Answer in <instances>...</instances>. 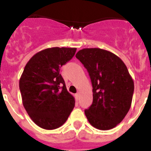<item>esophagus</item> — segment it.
<instances>
[{
    "label": "esophagus",
    "mask_w": 151,
    "mask_h": 151,
    "mask_svg": "<svg viewBox=\"0 0 151 151\" xmlns=\"http://www.w3.org/2000/svg\"><path fill=\"white\" fill-rule=\"evenodd\" d=\"M76 99L77 100V101H78V100H79V98H80V94H79V93H77L76 94Z\"/></svg>",
    "instance_id": "obj_1"
}]
</instances>
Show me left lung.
<instances>
[{
    "instance_id": "left-lung-1",
    "label": "left lung",
    "mask_w": 151,
    "mask_h": 151,
    "mask_svg": "<svg viewBox=\"0 0 151 151\" xmlns=\"http://www.w3.org/2000/svg\"><path fill=\"white\" fill-rule=\"evenodd\" d=\"M87 69L93 87V102L85 114L89 123L109 130L122 121L132 105L134 82L123 61L101 48H84L76 55Z\"/></svg>"
}]
</instances>
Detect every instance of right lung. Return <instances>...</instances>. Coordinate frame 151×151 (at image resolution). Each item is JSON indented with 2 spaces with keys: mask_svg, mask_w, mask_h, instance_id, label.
Listing matches in <instances>:
<instances>
[{
  "mask_svg": "<svg viewBox=\"0 0 151 151\" xmlns=\"http://www.w3.org/2000/svg\"><path fill=\"white\" fill-rule=\"evenodd\" d=\"M76 47H50L36 53L19 79L22 104L31 119L47 130L63 125L75 106L60 68L76 54Z\"/></svg>",
  "mask_w": 151,
  "mask_h": 151,
  "instance_id": "add662e5",
  "label": "right lung"
}]
</instances>
